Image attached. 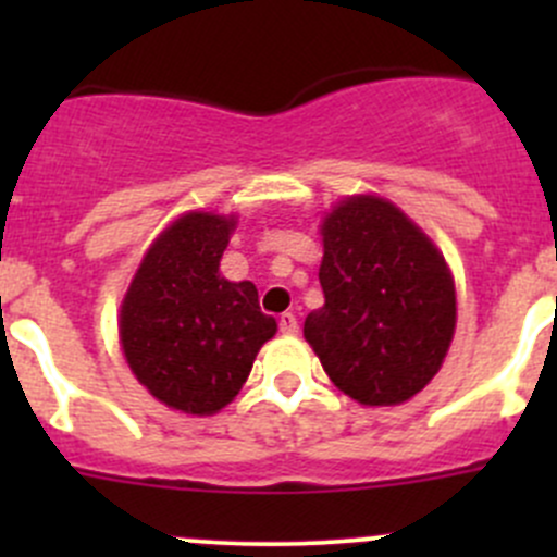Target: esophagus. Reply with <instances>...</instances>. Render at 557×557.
<instances>
[{"instance_id":"34e87169","label":"esophagus","mask_w":557,"mask_h":557,"mask_svg":"<svg viewBox=\"0 0 557 557\" xmlns=\"http://www.w3.org/2000/svg\"><path fill=\"white\" fill-rule=\"evenodd\" d=\"M280 331L288 336H294L296 331H299V320H296L294 312H283L280 314Z\"/></svg>"}]
</instances>
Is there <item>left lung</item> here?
Instances as JSON below:
<instances>
[{
	"label": "left lung",
	"mask_w": 557,
	"mask_h": 557,
	"mask_svg": "<svg viewBox=\"0 0 557 557\" xmlns=\"http://www.w3.org/2000/svg\"><path fill=\"white\" fill-rule=\"evenodd\" d=\"M320 288L305 339L339 391L393 407L440 372L455 331V285L436 245L380 196H347L325 215Z\"/></svg>",
	"instance_id": "obj_1"
}]
</instances>
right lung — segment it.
Masks as SVG:
<instances>
[{
    "label": "right lung",
    "mask_w": 557,
    "mask_h": 557,
    "mask_svg": "<svg viewBox=\"0 0 557 557\" xmlns=\"http://www.w3.org/2000/svg\"><path fill=\"white\" fill-rule=\"evenodd\" d=\"M234 226V215L185 212L145 252L121 305L117 331L134 377L185 414L226 407L277 331L250 280L218 272Z\"/></svg>",
    "instance_id": "1"
}]
</instances>
